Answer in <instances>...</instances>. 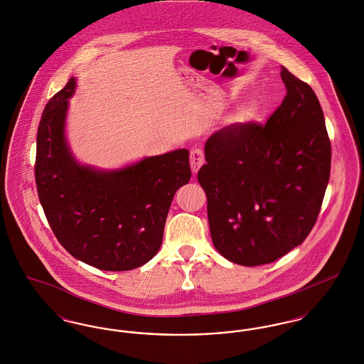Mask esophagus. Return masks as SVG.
Returning <instances> with one entry per match:
<instances>
[{
  "label": "esophagus",
  "instance_id": "esophagus-1",
  "mask_svg": "<svg viewBox=\"0 0 364 364\" xmlns=\"http://www.w3.org/2000/svg\"><path fill=\"white\" fill-rule=\"evenodd\" d=\"M191 171L192 173H198V171L205 164V154L200 149H192L190 154Z\"/></svg>",
  "mask_w": 364,
  "mask_h": 364
}]
</instances>
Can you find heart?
Masks as SVG:
<instances>
[{
  "mask_svg": "<svg viewBox=\"0 0 364 364\" xmlns=\"http://www.w3.org/2000/svg\"><path fill=\"white\" fill-rule=\"evenodd\" d=\"M255 110H257V107H255V106H251V107H250V113H251V114H254V113H255Z\"/></svg>",
  "mask_w": 364,
  "mask_h": 364,
  "instance_id": "obj_1",
  "label": "heart"
}]
</instances>
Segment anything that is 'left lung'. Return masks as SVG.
I'll list each match as a JSON object with an SVG mask.
<instances>
[{
  "label": "left lung",
  "instance_id": "left-lung-1",
  "mask_svg": "<svg viewBox=\"0 0 364 364\" xmlns=\"http://www.w3.org/2000/svg\"><path fill=\"white\" fill-rule=\"evenodd\" d=\"M281 79L287 95L266 125L214 132L198 173L213 244L242 266L274 262L304 242L329 183L331 149L319 101L284 67Z\"/></svg>",
  "mask_w": 364,
  "mask_h": 364
}]
</instances>
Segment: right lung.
Masks as SVG:
<instances>
[{
	"label": "right lung",
	"instance_id": "right-lung-1",
	"mask_svg": "<svg viewBox=\"0 0 364 364\" xmlns=\"http://www.w3.org/2000/svg\"><path fill=\"white\" fill-rule=\"evenodd\" d=\"M76 79L46 105L36 135L35 181L57 240L76 259L125 272L156 257L174 193L191 178L190 151L146 156L120 169L80 164L65 135Z\"/></svg>",
	"mask_w": 364,
	"mask_h": 364
}]
</instances>
